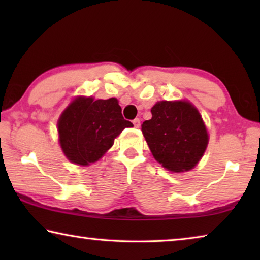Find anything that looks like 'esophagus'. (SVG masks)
<instances>
[{
	"mask_svg": "<svg viewBox=\"0 0 260 260\" xmlns=\"http://www.w3.org/2000/svg\"><path fill=\"white\" fill-rule=\"evenodd\" d=\"M133 125H134V127H136V128H139L140 125H141L139 118H135V119L133 120Z\"/></svg>",
	"mask_w": 260,
	"mask_h": 260,
	"instance_id": "esophagus-1",
	"label": "esophagus"
}]
</instances>
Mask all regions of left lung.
Wrapping results in <instances>:
<instances>
[{
	"mask_svg": "<svg viewBox=\"0 0 260 260\" xmlns=\"http://www.w3.org/2000/svg\"><path fill=\"white\" fill-rule=\"evenodd\" d=\"M142 133L155 159L174 173L193 169L204 155L209 134L202 116L188 101H160Z\"/></svg>",
	"mask_w": 260,
	"mask_h": 260,
	"instance_id": "obj_1",
	"label": "left lung"
}]
</instances>
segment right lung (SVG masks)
<instances>
[{
	"label": "right lung",
	"mask_w": 260,
	"mask_h": 260,
	"mask_svg": "<svg viewBox=\"0 0 260 260\" xmlns=\"http://www.w3.org/2000/svg\"><path fill=\"white\" fill-rule=\"evenodd\" d=\"M117 99H74L60 114L58 127L59 144L68 159L77 165L95 162L112 147L114 139L126 127Z\"/></svg>",
	"instance_id": "add662e5"
}]
</instances>
